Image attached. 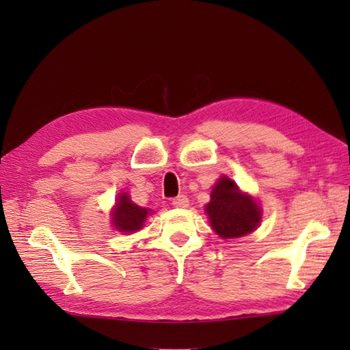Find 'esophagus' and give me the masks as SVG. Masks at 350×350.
I'll use <instances>...</instances> for the list:
<instances>
[{
	"label": "esophagus",
	"mask_w": 350,
	"mask_h": 350,
	"mask_svg": "<svg viewBox=\"0 0 350 350\" xmlns=\"http://www.w3.org/2000/svg\"><path fill=\"white\" fill-rule=\"evenodd\" d=\"M188 204H189V200L187 196H177L176 198H173L174 207H180V209H183V207H188Z\"/></svg>",
	"instance_id": "obj_1"
}]
</instances>
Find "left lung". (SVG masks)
Segmentation results:
<instances>
[{
	"instance_id": "left-lung-1",
	"label": "left lung",
	"mask_w": 350,
	"mask_h": 350,
	"mask_svg": "<svg viewBox=\"0 0 350 350\" xmlns=\"http://www.w3.org/2000/svg\"><path fill=\"white\" fill-rule=\"evenodd\" d=\"M212 228L222 239H233L256 230L260 219V207L251 197L242 194L228 177H221L213 187L211 203L206 206Z\"/></svg>"
}]
</instances>
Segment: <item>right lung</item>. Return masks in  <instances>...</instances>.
<instances>
[{
	"label": "right lung",
	"mask_w": 350,
	"mask_h": 350,
	"mask_svg": "<svg viewBox=\"0 0 350 350\" xmlns=\"http://www.w3.org/2000/svg\"><path fill=\"white\" fill-rule=\"evenodd\" d=\"M118 202L113 212V221L118 232H138L143 227V222L147 218L148 211L132 203L129 197L124 194L118 196Z\"/></svg>",
	"instance_id": "1"
}]
</instances>
